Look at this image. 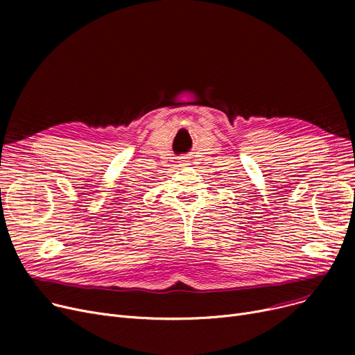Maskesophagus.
<instances>
[{
	"instance_id": "1",
	"label": "esophagus",
	"mask_w": 355,
	"mask_h": 355,
	"mask_svg": "<svg viewBox=\"0 0 355 355\" xmlns=\"http://www.w3.org/2000/svg\"><path fill=\"white\" fill-rule=\"evenodd\" d=\"M180 162H181V165H189V162H190V161H189L187 158H181V161H180Z\"/></svg>"
}]
</instances>
